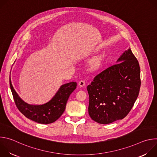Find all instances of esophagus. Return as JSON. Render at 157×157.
<instances>
[{"instance_id":"1","label":"esophagus","mask_w":157,"mask_h":157,"mask_svg":"<svg viewBox=\"0 0 157 157\" xmlns=\"http://www.w3.org/2000/svg\"><path fill=\"white\" fill-rule=\"evenodd\" d=\"M79 86L80 87H84L85 86V81H83V80H81L79 82Z\"/></svg>"}]
</instances>
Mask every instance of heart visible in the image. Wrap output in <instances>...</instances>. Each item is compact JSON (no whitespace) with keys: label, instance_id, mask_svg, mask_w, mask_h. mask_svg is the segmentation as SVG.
<instances>
[{"label":"heart","instance_id":"obj_1","mask_svg":"<svg viewBox=\"0 0 157 157\" xmlns=\"http://www.w3.org/2000/svg\"><path fill=\"white\" fill-rule=\"evenodd\" d=\"M101 63V58L97 56L91 59V60L89 62V65H90V68L92 70L97 69Z\"/></svg>","mask_w":157,"mask_h":157}]
</instances>
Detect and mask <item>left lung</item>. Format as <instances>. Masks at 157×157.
Returning a JSON list of instances; mask_svg holds the SVG:
<instances>
[{
	"instance_id": "obj_1",
	"label": "left lung",
	"mask_w": 157,
	"mask_h": 157,
	"mask_svg": "<svg viewBox=\"0 0 157 157\" xmlns=\"http://www.w3.org/2000/svg\"><path fill=\"white\" fill-rule=\"evenodd\" d=\"M117 63L98 74L87 87L89 115L99 124L124 119L139 94L140 66L130 48L121 55Z\"/></svg>"
}]
</instances>
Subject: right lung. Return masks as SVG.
Returning <instances> with one entry per match:
<instances>
[{
    "mask_svg": "<svg viewBox=\"0 0 157 157\" xmlns=\"http://www.w3.org/2000/svg\"><path fill=\"white\" fill-rule=\"evenodd\" d=\"M77 83L71 82L63 84L52 99L41 105H31L22 100L14 89L10 77V87L18 109L28 119L37 123L48 124L58 120L64 113L70 94L75 90Z\"/></svg>",
    "mask_w": 157,
    "mask_h": 157,
    "instance_id": "add662e5",
    "label": "right lung"
}]
</instances>
